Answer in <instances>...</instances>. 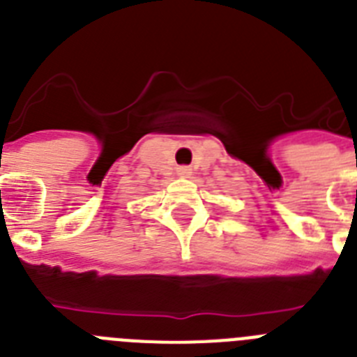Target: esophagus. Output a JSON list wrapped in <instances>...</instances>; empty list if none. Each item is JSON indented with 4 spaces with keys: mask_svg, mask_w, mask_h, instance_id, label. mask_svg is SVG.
I'll return each mask as SVG.
<instances>
[{
    "mask_svg": "<svg viewBox=\"0 0 357 357\" xmlns=\"http://www.w3.org/2000/svg\"><path fill=\"white\" fill-rule=\"evenodd\" d=\"M176 173H178V176H182V178H188V176L191 175V169H189L188 166H181V168L176 169Z\"/></svg>",
    "mask_w": 357,
    "mask_h": 357,
    "instance_id": "34e87169",
    "label": "esophagus"
}]
</instances>
